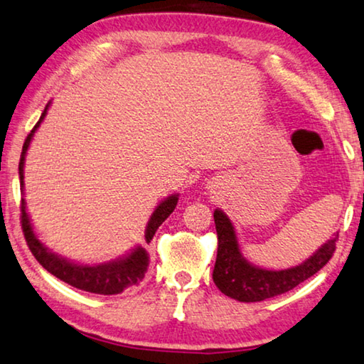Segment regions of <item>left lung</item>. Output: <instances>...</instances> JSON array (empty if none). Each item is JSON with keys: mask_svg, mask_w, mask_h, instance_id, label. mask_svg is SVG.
Here are the masks:
<instances>
[{"mask_svg": "<svg viewBox=\"0 0 364 364\" xmlns=\"http://www.w3.org/2000/svg\"><path fill=\"white\" fill-rule=\"evenodd\" d=\"M217 230V258L213 279L220 292L240 302H259L294 289L323 268L333 257L338 235L328 240L307 262L296 268L271 271L257 268L247 262L238 250L235 230L222 210H214Z\"/></svg>", "mask_w": 364, "mask_h": 364, "instance_id": "left-lung-1", "label": "left lung"}]
</instances>
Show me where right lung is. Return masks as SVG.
I'll return each mask as SVG.
<instances>
[{"label":"right lung","mask_w":364,"mask_h":364,"mask_svg":"<svg viewBox=\"0 0 364 364\" xmlns=\"http://www.w3.org/2000/svg\"><path fill=\"white\" fill-rule=\"evenodd\" d=\"M47 109H48V105L46 106V109H43L39 121H37V124L32 127L29 135L26 137V142L23 145V154H21V160H19L21 188H23V180H24L26 151L29 149L32 135H34L37 127H39L42 119L46 117ZM176 203H178V196L175 194V196L165 199L164 203L155 209V213L151 214L149 220L147 232H145V240H147V243L151 242V238H154L156 229L161 225V222H164L166 217L175 210ZM21 225H23L27 247H29V250L32 252V255H34L37 262H39L42 267L48 271V273L55 276V278L62 279L63 283H67L70 286L77 287V289L93 292V294H105V296L119 294V292H122L124 289L137 286L140 281L144 279L145 273H147L149 255L142 247L135 248V250L130 255H127L126 258L117 259V262H112L107 264H97V267L73 264L67 262V259L58 258L57 255L48 252L47 248L37 240L34 232H32L29 215L26 213L24 199H21Z\"/></svg>","instance_id":"obj_1"}]
</instances>
